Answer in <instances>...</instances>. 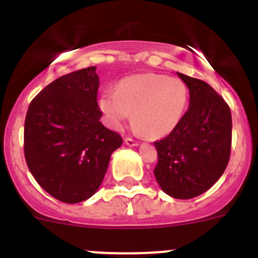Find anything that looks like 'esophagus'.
<instances>
[{
  "mask_svg": "<svg viewBox=\"0 0 258 258\" xmlns=\"http://www.w3.org/2000/svg\"><path fill=\"white\" fill-rule=\"evenodd\" d=\"M124 141L127 146H138V142L134 138H132V137H126Z\"/></svg>",
  "mask_w": 258,
  "mask_h": 258,
  "instance_id": "esophagus-1",
  "label": "esophagus"
}]
</instances>
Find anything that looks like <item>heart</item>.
<instances>
[{
	"mask_svg": "<svg viewBox=\"0 0 258 258\" xmlns=\"http://www.w3.org/2000/svg\"><path fill=\"white\" fill-rule=\"evenodd\" d=\"M187 101L188 89L178 77L140 74L122 79L116 90L103 92L99 107L113 129H121L133 112L138 131L159 138L174 131Z\"/></svg>",
	"mask_w": 258,
	"mask_h": 258,
	"instance_id": "obj_1",
	"label": "heart"
}]
</instances>
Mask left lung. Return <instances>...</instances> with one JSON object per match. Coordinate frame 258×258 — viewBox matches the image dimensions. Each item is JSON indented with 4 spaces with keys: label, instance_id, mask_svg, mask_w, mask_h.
<instances>
[{
    "label": "left lung",
    "instance_id": "obj_1",
    "mask_svg": "<svg viewBox=\"0 0 258 258\" xmlns=\"http://www.w3.org/2000/svg\"><path fill=\"white\" fill-rule=\"evenodd\" d=\"M190 90V106L174 131L156 141L155 178L175 199L206 192L226 169L231 152L229 104L209 84L178 74Z\"/></svg>",
    "mask_w": 258,
    "mask_h": 258
}]
</instances>
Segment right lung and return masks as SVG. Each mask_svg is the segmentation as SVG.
Returning a JSON list of instances; mask_svg holds the SVG:
<instances>
[{"instance_id":"1","label":"right lung","mask_w":258,"mask_h":258,"mask_svg":"<svg viewBox=\"0 0 258 258\" xmlns=\"http://www.w3.org/2000/svg\"><path fill=\"white\" fill-rule=\"evenodd\" d=\"M97 67L54 80L32 99L24 122V157L37 183L67 204L101 186L121 136L101 122Z\"/></svg>"}]
</instances>
